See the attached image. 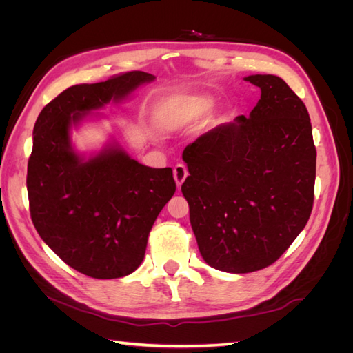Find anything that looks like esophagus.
<instances>
[{
  "instance_id": "obj_1",
  "label": "esophagus",
  "mask_w": 353,
  "mask_h": 353,
  "mask_svg": "<svg viewBox=\"0 0 353 353\" xmlns=\"http://www.w3.org/2000/svg\"><path fill=\"white\" fill-rule=\"evenodd\" d=\"M187 175H188V170H187L185 165H183V163L175 165V168H174V178H175V183H176L178 187L183 185Z\"/></svg>"
}]
</instances>
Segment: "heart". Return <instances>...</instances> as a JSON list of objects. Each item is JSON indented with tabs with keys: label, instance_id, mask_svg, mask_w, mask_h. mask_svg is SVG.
<instances>
[{
	"label": "heart",
	"instance_id": "1",
	"mask_svg": "<svg viewBox=\"0 0 353 353\" xmlns=\"http://www.w3.org/2000/svg\"><path fill=\"white\" fill-rule=\"evenodd\" d=\"M212 108V100L206 95L194 94L187 95L176 100L169 105L168 109V122L169 123H178V122H188L191 119L206 113Z\"/></svg>",
	"mask_w": 353,
	"mask_h": 353
}]
</instances>
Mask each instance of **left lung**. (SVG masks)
Returning a JSON list of instances; mask_svg holds the SVG:
<instances>
[{"instance_id": "1", "label": "left lung", "mask_w": 353, "mask_h": 353, "mask_svg": "<svg viewBox=\"0 0 353 353\" xmlns=\"http://www.w3.org/2000/svg\"><path fill=\"white\" fill-rule=\"evenodd\" d=\"M249 117L200 135L183 153L181 191L200 254L212 268L245 274L274 263L305 228L314 205L316 150L303 101L275 74Z\"/></svg>"}]
</instances>
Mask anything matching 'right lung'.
<instances>
[{
	"instance_id": "1",
	"label": "right lung",
	"mask_w": 353,
	"mask_h": 353,
	"mask_svg": "<svg viewBox=\"0 0 353 353\" xmlns=\"http://www.w3.org/2000/svg\"><path fill=\"white\" fill-rule=\"evenodd\" d=\"M152 81L153 74L134 70L73 85L35 122L26 178L32 222L63 262L92 279H121L141 265L148 234L176 184L172 169L138 163L117 144L82 157L70 128Z\"/></svg>"
}]
</instances>
